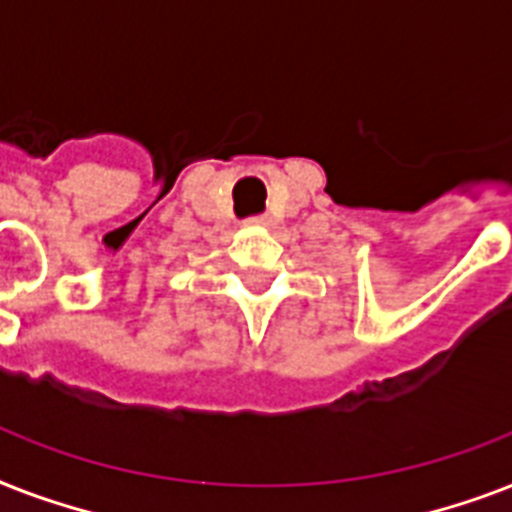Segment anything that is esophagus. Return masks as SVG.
Returning <instances> with one entry per match:
<instances>
[{"instance_id":"esophagus-1","label":"esophagus","mask_w":512,"mask_h":512,"mask_svg":"<svg viewBox=\"0 0 512 512\" xmlns=\"http://www.w3.org/2000/svg\"><path fill=\"white\" fill-rule=\"evenodd\" d=\"M249 225H257V228H273V217L268 215H260V217H252Z\"/></svg>"}]
</instances>
